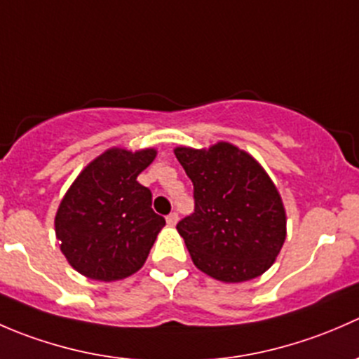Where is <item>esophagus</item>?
<instances>
[{"label": "esophagus", "instance_id": "34e87169", "mask_svg": "<svg viewBox=\"0 0 359 359\" xmlns=\"http://www.w3.org/2000/svg\"><path fill=\"white\" fill-rule=\"evenodd\" d=\"M177 220H179V213L177 212H172L170 215H166V224H168V226H175Z\"/></svg>", "mask_w": 359, "mask_h": 359}]
</instances>
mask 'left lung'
I'll return each mask as SVG.
<instances>
[{"label": "left lung", "instance_id": "left-lung-1", "mask_svg": "<svg viewBox=\"0 0 359 359\" xmlns=\"http://www.w3.org/2000/svg\"><path fill=\"white\" fill-rule=\"evenodd\" d=\"M194 186V212L177 224L194 266L226 283L266 273L287 238L280 193L262 166L229 142L177 147Z\"/></svg>", "mask_w": 359, "mask_h": 359}]
</instances>
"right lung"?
Returning a JSON list of instances; mask_svg holds the SVG:
<instances>
[{"mask_svg":"<svg viewBox=\"0 0 359 359\" xmlns=\"http://www.w3.org/2000/svg\"><path fill=\"white\" fill-rule=\"evenodd\" d=\"M154 149L112 147L93 159L69 187L55 215V234L67 262L83 276L123 280L146 262L165 219L153 194L137 182Z\"/></svg>","mask_w":359,"mask_h":359,"instance_id":"add662e5","label":"right lung"}]
</instances>
